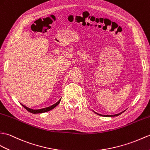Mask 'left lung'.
Masks as SVG:
<instances>
[{
  "instance_id": "1",
  "label": "left lung",
  "mask_w": 150,
  "mask_h": 150,
  "mask_svg": "<svg viewBox=\"0 0 150 150\" xmlns=\"http://www.w3.org/2000/svg\"><path fill=\"white\" fill-rule=\"evenodd\" d=\"M125 111V110H123V112H120V113H119V114H114V115H103V114H100L97 113V112H95V111H94V112H95L96 114L100 115V116H105V117H114V116H119V115H120V114H122L123 112H124Z\"/></svg>"
}]
</instances>
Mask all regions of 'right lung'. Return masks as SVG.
<instances>
[{
    "label": "right lung",
    "instance_id": "add662e5",
    "mask_svg": "<svg viewBox=\"0 0 150 150\" xmlns=\"http://www.w3.org/2000/svg\"><path fill=\"white\" fill-rule=\"evenodd\" d=\"M61 100V98L57 102L53 104V105H51V106H49V107H45V108H43V109H30V108L25 106V105H23V104H22V103H21V105H22L24 108H25V109L27 111H29V112H31V113H33V114H39V113L46 112H48V111H49V110H50L52 109H54V108L56 107L57 105H58V104L60 103Z\"/></svg>",
    "mask_w": 150,
    "mask_h": 150
}]
</instances>
